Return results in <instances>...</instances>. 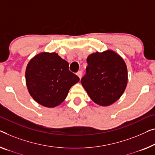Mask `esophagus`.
<instances>
[{
    "instance_id": "obj_1",
    "label": "esophagus",
    "mask_w": 155,
    "mask_h": 155,
    "mask_svg": "<svg viewBox=\"0 0 155 155\" xmlns=\"http://www.w3.org/2000/svg\"><path fill=\"white\" fill-rule=\"evenodd\" d=\"M77 74L81 79V77H82V71H78V72L77 73Z\"/></svg>"
}]
</instances>
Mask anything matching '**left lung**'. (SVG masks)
<instances>
[{
    "mask_svg": "<svg viewBox=\"0 0 155 155\" xmlns=\"http://www.w3.org/2000/svg\"><path fill=\"white\" fill-rule=\"evenodd\" d=\"M86 74L81 82L91 100L107 107L120 98L127 84V68L120 55L112 50L87 58Z\"/></svg>",
    "mask_w": 155,
    "mask_h": 155,
    "instance_id": "8db88e82",
    "label": "left lung"
}]
</instances>
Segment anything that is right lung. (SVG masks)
Masks as SVG:
<instances>
[{
    "label": "right lung",
    "mask_w": 155,
    "mask_h": 155,
    "mask_svg": "<svg viewBox=\"0 0 155 155\" xmlns=\"http://www.w3.org/2000/svg\"><path fill=\"white\" fill-rule=\"evenodd\" d=\"M79 78L69 70V63L56 53H40L28 63L26 83L33 100L48 108H54L65 100Z\"/></svg>",
    "instance_id": "1"
}]
</instances>
